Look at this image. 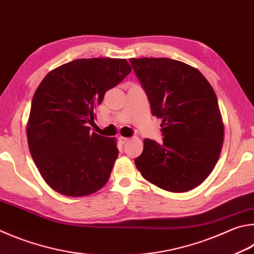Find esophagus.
Returning <instances> with one entry per match:
<instances>
[{
  "instance_id": "obj_1",
  "label": "esophagus",
  "mask_w": 254,
  "mask_h": 254,
  "mask_svg": "<svg viewBox=\"0 0 254 254\" xmlns=\"http://www.w3.org/2000/svg\"><path fill=\"white\" fill-rule=\"evenodd\" d=\"M119 140H120V142L122 143V144H124V143H127L130 139H128V137H126V136H120Z\"/></svg>"
}]
</instances>
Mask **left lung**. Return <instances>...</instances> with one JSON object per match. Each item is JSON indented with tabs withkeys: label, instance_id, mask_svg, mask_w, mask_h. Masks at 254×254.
I'll return each instance as SVG.
<instances>
[{
	"label": "left lung",
	"instance_id": "left-lung-1",
	"mask_svg": "<svg viewBox=\"0 0 254 254\" xmlns=\"http://www.w3.org/2000/svg\"><path fill=\"white\" fill-rule=\"evenodd\" d=\"M150 101L162 120L163 142L143 141L134 160L146 181L165 191H190L214 169L222 149L224 126L214 90L195 67L168 58L131 59Z\"/></svg>",
	"mask_w": 254,
	"mask_h": 254
}]
</instances>
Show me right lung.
I'll return each mask as SVG.
<instances>
[{
    "mask_svg": "<svg viewBox=\"0 0 254 254\" xmlns=\"http://www.w3.org/2000/svg\"><path fill=\"white\" fill-rule=\"evenodd\" d=\"M132 67L126 59H79L45 75L32 100L26 135L44 181L58 193L84 196L100 190L119 155L117 140L90 131L108 90Z\"/></svg>",
    "mask_w": 254,
    "mask_h": 254,
    "instance_id": "right-lung-1",
    "label": "right lung"
}]
</instances>
